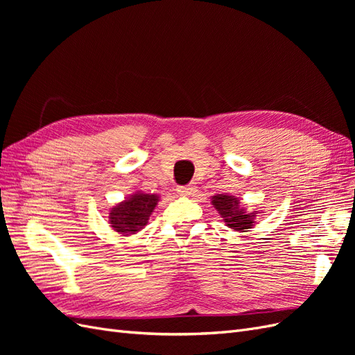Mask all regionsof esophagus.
I'll use <instances>...</instances> for the list:
<instances>
[{
  "label": "esophagus",
  "mask_w": 355,
  "mask_h": 355,
  "mask_svg": "<svg viewBox=\"0 0 355 355\" xmlns=\"http://www.w3.org/2000/svg\"><path fill=\"white\" fill-rule=\"evenodd\" d=\"M178 192L184 197H191L196 194V187L194 185H187V187H179Z\"/></svg>",
  "instance_id": "esophagus-1"
}]
</instances>
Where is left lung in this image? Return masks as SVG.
<instances>
[{
  "instance_id": "1",
  "label": "left lung",
  "mask_w": 355,
  "mask_h": 355,
  "mask_svg": "<svg viewBox=\"0 0 355 355\" xmlns=\"http://www.w3.org/2000/svg\"><path fill=\"white\" fill-rule=\"evenodd\" d=\"M211 204L218 210L219 216L227 223L228 228L239 232H247V230L253 228L257 213L245 211V209L241 207L240 200L237 197L218 194L211 197Z\"/></svg>"
}]
</instances>
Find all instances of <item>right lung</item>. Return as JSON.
<instances>
[{"mask_svg":"<svg viewBox=\"0 0 355 355\" xmlns=\"http://www.w3.org/2000/svg\"><path fill=\"white\" fill-rule=\"evenodd\" d=\"M158 202V196L137 191L133 196L116 204L110 211V223L114 231L130 235L141 231L149 220Z\"/></svg>","mask_w":355,"mask_h":355,"instance_id":"right-lung-1","label":"right lung"}]
</instances>
